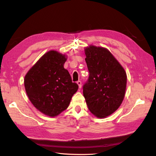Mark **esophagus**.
Wrapping results in <instances>:
<instances>
[{"mask_svg":"<svg viewBox=\"0 0 156 156\" xmlns=\"http://www.w3.org/2000/svg\"><path fill=\"white\" fill-rule=\"evenodd\" d=\"M77 84H78V87H79V88H81V87H82V83H81V81H80V80L77 81Z\"/></svg>","mask_w":156,"mask_h":156,"instance_id":"obj_1","label":"esophagus"}]
</instances>
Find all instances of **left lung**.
I'll return each instance as SVG.
<instances>
[{
  "instance_id": "left-lung-1",
  "label": "left lung",
  "mask_w": 156,
  "mask_h": 156,
  "mask_svg": "<svg viewBox=\"0 0 156 156\" xmlns=\"http://www.w3.org/2000/svg\"><path fill=\"white\" fill-rule=\"evenodd\" d=\"M89 76L83 96L89 111L99 118L112 114L122 104L126 87V73L109 50L90 45L84 49Z\"/></svg>"
}]
</instances>
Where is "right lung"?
Masks as SVG:
<instances>
[{"label": "right lung", "mask_w": 156, "mask_h": 156, "mask_svg": "<svg viewBox=\"0 0 156 156\" xmlns=\"http://www.w3.org/2000/svg\"><path fill=\"white\" fill-rule=\"evenodd\" d=\"M67 56L54 50L47 51L25 76L26 93L37 109L49 117H55L69 105L78 85L64 64Z\"/></svg>", "instance_id": "add662e5"}]
</instances>
